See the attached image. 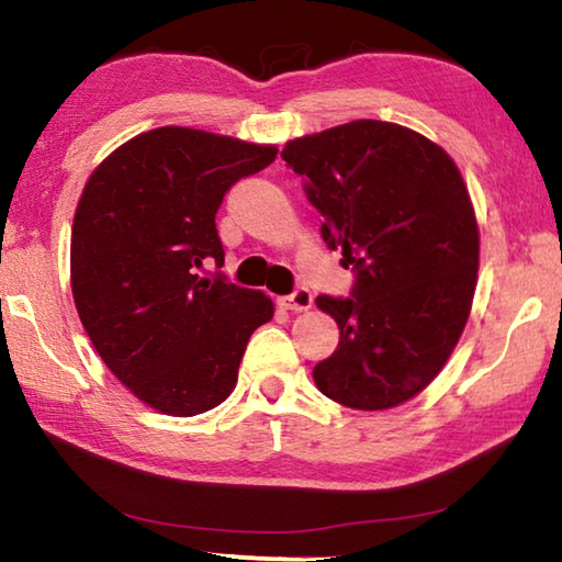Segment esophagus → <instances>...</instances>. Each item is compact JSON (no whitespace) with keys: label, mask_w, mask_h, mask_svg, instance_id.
Masks as SVG:
<instances>
[{"label":"esophagus","mask_w":562,"mask_h":562,"mask_svg":"<svg viewBox=\"0 0 562 562\" xmlns=\"http://www.w3.org/2000/svg\"><path fill=\"white\" fill-rule=\"evenodd\" d=\"M278 304L282 310L304 312V310L312 307V292L307 288H297L292 294H284V297H280Z\"/></svg>","instance_id":"34e87169"}]
</instances>
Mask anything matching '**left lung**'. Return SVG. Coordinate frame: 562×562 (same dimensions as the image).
Here are the masks:
<instances>
[{
    "label": "left lung",
    "instance_id": "obj_1",
    "mask_svg": "<svg viewBox=\"0 0 562 562\" xmlns=\"http://www.w3.org/2000/svg\"><path fill=\"white\" fill-rule=\"evenodd\" d=\"M282 158L322 240L357 272L351 297H317L339 327L317 389L361 412L408 402L451 357L475 292L479 223L459 168L422 133L372 119L288 140Z\"/></svg>",
    "mask_w": 562,
    "mask_h": 562
}]
</instances>
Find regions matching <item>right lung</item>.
I'll use <instances>...</instances> for the list:
<instances>
[{
	"mask_svg": "<svg viewBox=\"0 0 562 562\" xmlns=\"http://www.w3.org/2000/svg\"><path fill=\"white\" fill-rule=\"evenodd\" d=\"M278 148L164 126L126 140L89 176L71 227V292L113 376L170 416L223 404L247 339L272 300L223 274L215 213L233 183L268 168Z\"/></svg>",
	"mask_w": 562,
	"mask_h": 562,
	"instance_id": "1",
	"label": "right lung"
}]
</instances>
